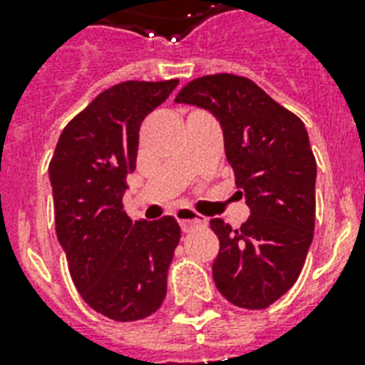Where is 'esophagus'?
Here are the masks:
<instances>
[{"label": "esophagus", "mask_w": 365, "mask_h": 365, "mask_svg": "<svg viewBox=\"0 0 365 365\" xmlns=\"http://www.w3.org/2000/svg\"><path fill=\"white\" fill-rule=\"evenodd\" d=\"M176 220L180 222V225H182V231H185V233L195 227H202V225H206V217L200 216L199 212L191 210V208H180V210L176 212Z\"/></svg>", "instance_id": "1"}]
</instances>
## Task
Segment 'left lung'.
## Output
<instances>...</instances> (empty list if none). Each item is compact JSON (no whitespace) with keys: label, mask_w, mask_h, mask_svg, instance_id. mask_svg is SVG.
I'll list each match as a JSON object with an SVG mask.
<instances>
[{"label":"left lung","mask_w":365,"mask_h":365,"mask_svg":"<svg viewBox=\"0 0 365 365\" xmlns=\"http://www.w3.org/2000/svg\"><path fill=\"white\" fill-rule=\"evenodd\" d=\"M174 100L216 115L250 206L239 229L220 217L210 222L220 239L214 282L233 305L267 309L295 284L314 235L317 159L305 125L252 79L233 73L193 79Z\"/></svg>","instance_id":"obj_1"}]
</instances>
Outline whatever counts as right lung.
<instances>
[{
  "instance_id": "add662e5",
  "label": "right lung",
  "mask_w": 365,
  "mask_h": 365,
  "mask_svg": "<svg viewBox=\"0 0 365 365\" xmlns=\"http://www.w3.org/2000/svg\"><path fill=\"white\" fill-rule=\"evenodd\" d=\"M176 85L125 81L106 88L66 125L48 165L56 237L71 280L91 309L115 322L159 311L182 237L172 216L132 223L123 210L140 125Z\"/></svg>"
}]
</instances>
